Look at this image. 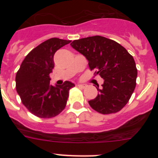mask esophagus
<instances>
[{"label":"esophagus","mask_w":158,"mask_h":158,"mask_svg":"<svg viewBox=\"0 0 158 158\" xmlns=\"http://www.w3.org/2000/svg\"><path fill=\"white\" fill-rule=\"evenodd\" d=\"M77 87L81 88V89H85L86 87V85H85V84H77Z\"/></svg>","instance_id":"obj_1"}]
</instances>
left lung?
I'll use <instances>...</instances> for the list:
<instances>
[{"label": "left lung", "mask_w": 158, "mask_h": 158, "mask_svg": "<svg viewBox=\"0 0 158 158\" xmlns=\"http://www.w3.org/2000/svg\"><path fill=\"white\" fill-rule=\"evenodd\" d=\"M70 45L87 58L90 69H96L95 73L104 79L89 105L104 115L120 111L136 86L138 71L132 55L117 42L100 35L74 40Z\"/></svg>", "instance_id": "obj_1"}]
</instances>
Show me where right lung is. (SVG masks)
<instances>
[{"mask_svg": "<svg viewBox=\"0 0 158 158\" xmlns=\"http://www.w3.org/2000/svg\"><path fill=\"white\" fill-rule=\"evenodd\" d=\"M70 42L58 38L46 40L29 52L16 73L17 93L35 116L53 118L65 107L69 89L75 85L66 81L62 85H51L50 73L54 67L55 52Z\"/></svg>", "mask_w": 158, "mask_h": 158, "instance_id": "right-lung-1", "label": "right lung"}]
</instances>
